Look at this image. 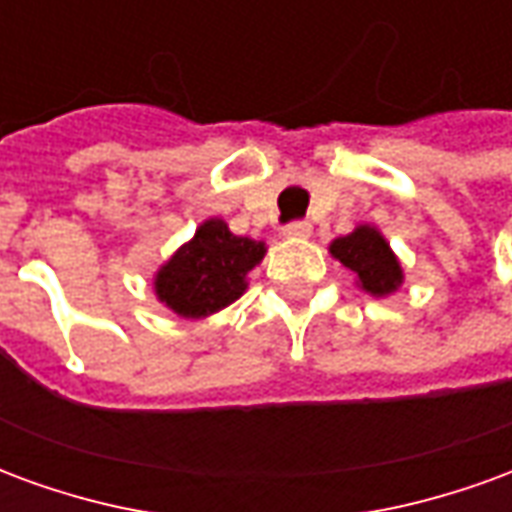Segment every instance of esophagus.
I'll list each match as a JSON object with an SVG mask.
<instances>
[{
  "mask_svg": "<svg viewBox=\"0 0 512 512\" xmlns=\"http://www.w3.org/2000/svg\"><path fill=\"white\" fill-rule=\"evenodd\" d=\"M312 233V224L307 219H296V222L285 224V235L288 238H307Z\"/></svg>",
  "mask_w": 512,
  "mask_h": 512,
  "instance_id": "1",
  "label": "esophagus"
}]
</instances>
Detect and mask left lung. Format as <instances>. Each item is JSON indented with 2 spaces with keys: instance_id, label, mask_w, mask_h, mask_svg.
Masks as SVG:
<instances>
[{
  "instance_id": "1",
  "label": "left lung",
  "mask_w": 512,
  "mask_h": 512,
  "mask_svg": "<svg viewBox=\"0 0 512 512\" xmlns=\"http://www.w3.org/2000/svg\"><path fill=\"white\" fill-rule=\"evenodd\" d=\"M332 255L348 271H354L359 277V285L373 296H386L403 282L397 257L392 255L389 244L373 227H356L351 235L337 238L332 244Z\"/></svg>"
}]
</instances>
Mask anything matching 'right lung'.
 I'll return each instance as SVG.
<instances>
[{"mask_svg": "<svg viewBox=\"0 0 512 512\" xmlns=\"http://www.w3.org/2000/svg\"><path fill=\"white\" fill-rule=\"evenodd\" d=\"M263 255V241L233 235L222 219H208L158 271V299L183 318H205L244 293L246 274Z\"/></svg>", "mask_w": 512, "mask_h": 512, "instance_id": "obj_1", "label": "right lung"}]
</instances>
